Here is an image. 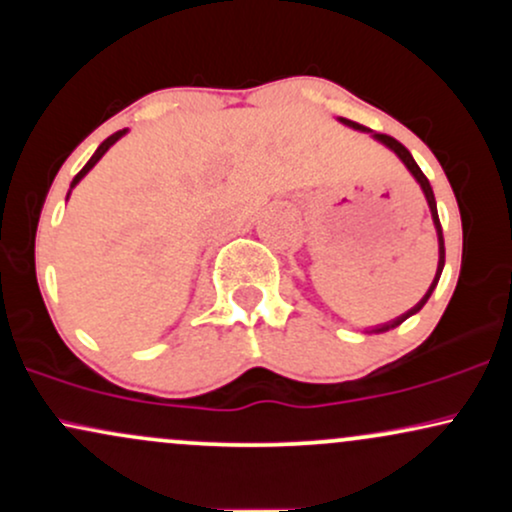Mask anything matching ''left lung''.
I'll use <instances>...</instances> for the list:
<instances>
[{
	"mask_svg": "<svg viewBox=\"0 0 512 512\" xmlns=\"http://www.w3.org/2000/svg\"><path fill=\"white\" fill-rule=\"evenodd\" d=\"M342 122V125H346V127H351V129H358V132H368L370 137L375 139V142H380L383 146H387V149L392 151V154H395L399 161L404 163V166H407V170L411 173V178H414L416 182H419V187H421V192H424V197H426V204H428V209H431V219H433V228H436V236H438V267H436V276H433V281H431V286H428V291L424 293V298H421L419 303L414 305V308H409L407 313H402L399 317H395V320H390V322H383V325H375V327H366V334H380V332H390V330H395V327H399L402 325L404 320H407V317H411V315H416L419 313L421 308H424L426 305V301L428 298H431V293L436 291V286H438V279H440V274H443V267H445V240H443V228H440V219H438V207H436V197H433V187H431V182H428V178L424 173H421V168L416 166V161H414V156L409 154L407 149H404L402 144L397 142V139H392V137H387V134H378V132H370V129H366L363 125H358V122H351V120H339Z\"/></svg>",
	"mask_w": 512,
	"mask_h": 512,
	"instance_id": "1",
	"label": "left lung"
}]
</instances>
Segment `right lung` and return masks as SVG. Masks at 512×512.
Wrapping results in <instances>:
<instances>
[{"label":"right lung","instance_id":"1","mask_svg":"<svg viewBox=\"0 0 512 512\" xmlns=\"http://www.w3.org/2000/svg\"><path fill=\"white\" fill-rule=\"evenodd\" d=\"M127 132H129V129H120V132L110 134V137H108V139H105V142H103L101 146H98V149H96V154H93L91 158H88V163H86V166H84V168H81V170H79V173H76V178L72 180V187H69V192H67V199H69V195H72V190H74V187H76V185H79V182L86 178V173H88V170H91L93 166H96V163H98V161H101V158L105 156V151H108V149H110V146H113L115 142H120V139H122V137H125V134H127Z\"/></svg>","mask_w":512,"mask_h":512}]
</instances>
